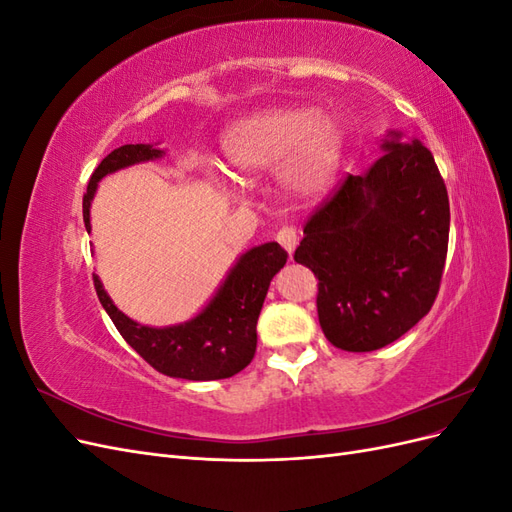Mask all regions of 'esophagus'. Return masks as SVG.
<instances>
[{"mask_svg":"<svg viewBox=\"0 0 512 512\" xmlns=\"http://www.w3.org/2000/svg\"><path fill=\"white\" fill-rule=\"evenodd\" d=\"M277 241H280V245L284 247V250L292 256L294 254V247H297V243H299V235H297V230L294 228H282L280 232H277Z\"/></svg>","mask_w":512,"mask_h":512,"instance_id":"34e87169","label":"esophagus"}]
</instances>
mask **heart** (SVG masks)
Returning <instances> with one entry per match:
<instances>
[{
    "label": "heart",
    "instance_id": "b5f03b06",
    "mask_svg": "<svg viewBox=\"0 0 512 512\" xmlns=\"http://www.w3.org/2000/svg\"><path fill=\"white\" fill-rule=\"evenodd\" d=\"M346 134L316 108H267L232 126L222 138L230 173L256 181L280 170L284 190L299 200L327 194L344 162Z\"/></svg>",
    "mask_w": 512,
    "mask_h": 512
}]
</instances>
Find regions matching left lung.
<instances>
[{
    "mask_svg": "<svg viewBox=\"0 0 512 512\" xmlns=\"http://www.w3.org/2000/svg\"><path fill=\"white\" fill-rule=\"evenodd\" d=\"M380 149L307 220L294 252L318 277L324 337L346 352L389 346L427 316L446 260L451 211L431 151L395 130Z\"/></svg>",
    "mask_w": 512,
    "mask_h": 512,
    "instance_id": "1",
    "label": "left lung"
}]
</instances>
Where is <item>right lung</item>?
Masks as SVG:
<instances>
[{"instance_id":"1","label":"right lung","mask_w":512,"mask_h":512,"mask_svg":"<svg viewBox=\"0 0 512 512\" xmlns=\"http://www.w3.org/2000/svg\"><path fill=\"white\" fill-rule=\"evenodd\" d=\"M158 145H123L98 164L83 196V222L91 232V200L98 183L121 168L153 162L164 156ZM288 254L280 243H262L243 252L222 284L200 312L170 327H147L117 309L100 277L94 273L98 299L121 337L158 369L183 380H222L250 365L256 352V322L275 273L286 265Z\"/></svg>"}]
</instances>
